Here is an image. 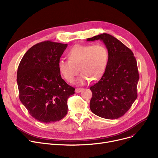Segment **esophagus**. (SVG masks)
<instances>
[{
  "instance_id": "1",
  "label": "esophagus",
  "mask_w": 158,
  "mask_h": 158,
  "mask_svg": "<svg viewBox=\"0 0 158 158\" xmlns=\"http://www.w3.org/2000/svg\"><path fill=\"white\" fill-rule=\"evenodd\" d=\"M83 90V88H76V89H75V92H76V93H79Z\"/></svg>"
}]
</instances>
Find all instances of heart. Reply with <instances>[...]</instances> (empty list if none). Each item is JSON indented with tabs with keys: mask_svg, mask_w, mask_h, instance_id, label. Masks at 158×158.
Segmentation results:
<instances>
[{
	"mask_svg": "<svg viewBox=\"0 0 158 158\" xmlns=\"http://www.w3.org/2000/svg\"><path fill=\"white\" fill-rule=\"evenodd\" d=\"M66 57L68 60H60L58 62L60 75L72 83L78 74V67L81 73L76 83L83 85L91 79L97 81L102 76L108 63L109 53L106 47L101 44H77L68 51Z\"/></svg>",
	"mask_w": 158,
	"mask_h": 158,
	"instance_id": "obj_1",
	"label": "heart"
}]
</instances>
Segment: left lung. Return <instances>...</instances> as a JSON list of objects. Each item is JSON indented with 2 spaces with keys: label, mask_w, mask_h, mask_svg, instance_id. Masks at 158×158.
<instances>
[{
  "label": "left lung",
  "mask_w": 158,
  "mask_h": 158,
  "mask_svg": "<svg viewBox=\"0 0 158 158\" xmlns=\"http://www.w3.org/2000/svg\"><path fill=\"white\" fill-rule=\"evenodd\" d=\"M102 40L109 53L106 69L101 79L92 86L90 108L99 117L118 119L124 115L137 99L139 79L133 52L120 40L107 33L87 39Z\"/></svg>",
  "instance_id": "8db88e82"
}]
</instances>
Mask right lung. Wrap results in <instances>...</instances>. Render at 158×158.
<instances>
[{"mask_svg":"<svg viewBox=\"0 0 158 158\" xmlns=\"http://www.w3.org/2000/svg\"><path fill=\"white\" fill-rule=\"evenodd\" d=\"M68 44L47 40L33 46L20 62L17 74L19 99L33 118L44 123L62 119L75 88L61 77L58 62Z\"/></svg>","mask_w":158,"mask_h":158,"instance_id":"add662e5","label":"right lung"}]
</instances>
